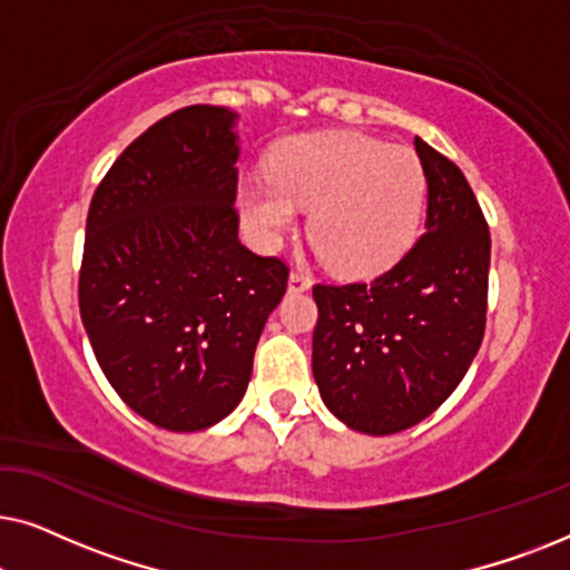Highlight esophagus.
Here are the masks:
<instances>
[{"instance_id":"1","label":"esophagus","mask_w":570,"mask_h":570,"mask_svg":"<svg viewBox=\"0 0 570 570\" xmlns=\"http://www.w3.org/2000/svg\"><path fill=\"white\" fill-rule=\"evenodd\" d=\"M287 291L291 293L311 291V277L303 275V272H291V277H287Z\"/></svg>"}]
</instances>
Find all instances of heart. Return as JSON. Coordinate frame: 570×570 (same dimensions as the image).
Returning <instances> with one entry per match:
<instances>
[{"label":"heart","mask_w":570,"mask_h":570,"mask_svg":"<svg viewBox=\"0 0 570 570\" xmlns=\"http://www.w3.org/2000/svg\"><path fill=\"white\" fill-rule=\"evenodd\" d=\"M425 170L410 147L355 131L295 137L272 155L269 178L238 184L252 244L272 252L308 213V240L326 267L350 277L392 267L417 236Z\"/></svg>","instance_id":"b5f03b06"}]
</instances>
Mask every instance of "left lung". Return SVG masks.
Listing matches in <instances>:
<instances>
[{
    "instance_id": "1",
    "label": "left lung",
    "mask_w": 570,
    "mask_h": 570,
    "mask_svg": "<svg viewBox=\"0 0 570 570\" xmlns=\"http://www.w3.org/2000/svg\"><path fill=\"white\" fill-rule=\"evenodd\" d=\"M425 233L371 283L316 285L314 379L353 431L392 435L433 415L485 332L490 233L462 170L415 137Z\"/></svg>"
}]
</instances>
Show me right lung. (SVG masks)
I'll use <instances>...</instances> for the list:
<instances>
[{
    "label": "right lung",
    "mask_w": 570,
    "mask_h": 570,
    "mask_svg": "<svg viewBox=\"0 0 570 570\" xmlns=\"http://www.w3.org/2000/svg\"><path fill=\"white\" fill-rule=\"evenodd\" d=\"M238 114L189 106L153 124L92 194L80 316L108 384L176 433L244 400L287 267L238 240Z\"/></svg>",
    "instance_id": "obj_1"
}]
</instances>
